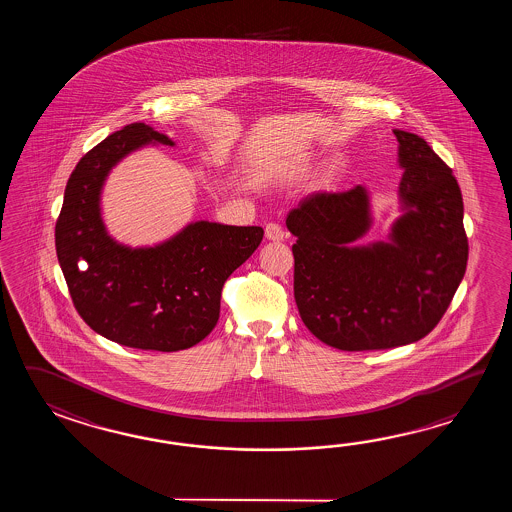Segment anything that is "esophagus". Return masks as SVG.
<instances>
[{"instance_id":"34e87169","label":"esophagus","mask_w":512,"mask_h":512,"mask_svg":"<svg viewBox=\"0 0 512 512\" xmlns=\"http://www.w3.org/2000/svg\"><path fill=\"white\" fill-rule=\"evenodd\" d=\"M283 236H285V232H283L282 227L278 223H267L265 225V238L267 240L282 241Z\"/></svg>"}]
</instances>
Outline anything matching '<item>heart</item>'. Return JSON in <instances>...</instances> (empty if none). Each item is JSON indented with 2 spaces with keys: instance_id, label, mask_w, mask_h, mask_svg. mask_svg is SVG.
<instances>
[{
  "instance_id": "heart-1",
  "label": "heart",
  "mask_w": 512,
  "mask_h": 512,
  "mask_svg": "<svg viewBox=\"0 0 512 512\" xmlns=\"http://www.w3.org/2000/svg\"><path fill=\"white\" fill-rule=\"evenodd\" d=\"M309 164H311V161L309 159H305V161H302V163L294 164L293 168H289V170H285V172H278V177H289V175H296V174H302V172H305L307 168H309ZM338 172V166H335V170H333V175L337 174Z\"/></svg>"
}]
</instances>
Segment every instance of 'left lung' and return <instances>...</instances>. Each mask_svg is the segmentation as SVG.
<instances>
[{
  "instance_id": "left-lung-1",
  "label": "left lung",
  "mask_w": 512,
  "mask_h": 512,
  "mask_svg": "<svg viewBox=\"0 0 512 512\" xmlns=\"http://www.w3.org/2000/svg\"><path fill=\"white\" fill-rule=\"evenodd\" d=\"M399 186L404 214L390 243L355 247L370 230L364 186L316 192L287 216L296 236L294 300L307 329L342 351L390 349L426 337L465 276L463 197L452 170L428 142L403 130Z\"/></svg>"
}]
</instances>
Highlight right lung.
<instances>
[{
    "mask_svg": "<svg viewBox=\"0 0 512 512\" xmlns=\"http://www.w3.org/2000/svg\"><path fill=\"white\" fill-rule=\"evenodd\" d=\"M148 142L174 146L144 122L111 133L78 161L56 221V256L78 315L128 348H192L216 327L221 289L263 240L261 227L190 223L172 240L130 249L109 238L100 192L109 170Z\"/></svg>",
    "mask_w": 512,
    "mask_h": 512,
    "instance_id": "obj_1",
    "label": "right lung"
}]
</instances>
